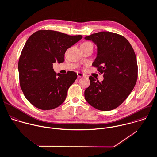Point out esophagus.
Segmentation results:
<instances>
[{
	"label": "esophagus",
	"mask_w": 157,
	"mask_h": 157,
	"mask_svg": "<svg viewBox=\"0 0 157 157\" xmlns=\"http://www.w3.org/2000/svg\"><path fill=\"white\" fill-rule=\"evenodd\" d=\"M77 76L78 77H84L85 76V75L83 74H82V73H81V72H77Z\"/></svg>",
	"instance_id": "1"
}]
</instances>
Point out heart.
<instances>
[{
  "mask_svg": "<svg viewBox=\"0 0 157 157\" xmlns=\"http://www.w3.org/2000/svg\"><path fill=\"white\" fill-rule=\"evenodd\" d=\"M82 44L83 45H89V44H92V43L89 41H86V42H84Z\"/></svg>",
  "mask_w": 157,
  "mask_h": 157,
  "instance_id": "1",
  "label": "heart"
}]
</instances>
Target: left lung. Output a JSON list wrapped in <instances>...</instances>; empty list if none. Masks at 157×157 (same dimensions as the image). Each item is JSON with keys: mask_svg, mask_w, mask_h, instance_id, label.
Wrapping results in <instances>:
<instances>
[{"mask_svg": "<svg viewBox=\"0 0 157 157\" xmlns=\"http://www.w3.org/2000/svg\"><path fill=\"white\" fill-rule=\"evenodd\" d=\"M85 39L97 45V57L92 65L104 78L101 82L89 77L85 100L99 110L115 109L127 98L136 83L138 65L134 50L125 38L109 32L96 33Z\"/></svg>", "mask_w": 157, "mask_h": 157, "instance_id": "1", "label": "left lung"}]
</instances>
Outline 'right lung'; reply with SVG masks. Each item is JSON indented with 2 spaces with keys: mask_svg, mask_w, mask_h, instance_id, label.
I'll list each match as a JSON object with an SVG mask.
<instances>
[{
  "mask_svg": "<svg viewBox=\"0 0 157 157\" xmlns=\"http://www.w3.org/2000/svg\"><path fill=\"white\" fill-rule=\"evenodd\" d=\"M82 38L61 32L41 30L26 41L18 62L21 90L30 104L43 109H52L62 104L75 82V72L55 73L53 63H62L66 50Z\"/></svg>",
  "mask_w": 157,
  "mask_h": 157,
  "instance_id": "1",
  "label": "right lung"
}]
</instances>
